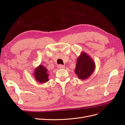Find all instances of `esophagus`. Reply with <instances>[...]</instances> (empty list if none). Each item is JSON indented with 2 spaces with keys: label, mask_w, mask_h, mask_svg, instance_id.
Instances as JSON below:
<instances>
[{
  "label": "esophagus",
  "mask_w": 125,
  "mask_h": 125,
  "mask_svg": "<svg viewBox=\"0 0 125 125\" xmlns=\"http://www.w3.org/2000/svg\"><path fill=\"white\" fill-rule=\"evenodd\" d=\"M57 67L59 69H62V68H65V66L62 65H59L57 66Z\"/></svg>",
  "instance_id": "1"
}]
</instances>
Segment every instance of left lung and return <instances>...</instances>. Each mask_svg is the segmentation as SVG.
Returning <instances> with one entry per match:
<instances>
[{"label": "left lung", "instance_id": "left-lung-1", "mask_svg": "<svg viewBox=\"0 0 125 125\" xmlns=\"http://www.w3.org/2000/svg\"><path fill=\"white\" fill-rule=\"evenodd\" d=\"M95 62L91 57L84 52H81L77 59L74 70L78 78L82 80L88 79L95 70Z\"/></svg>", "mask_w": 125, "mask_h": 125}]
</instances>
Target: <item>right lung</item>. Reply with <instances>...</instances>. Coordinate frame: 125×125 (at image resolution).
<instances>
[{
    "mask_svg": "<svg viewBox=\"0 0 125 125\" xmlns=\"http://www.w3.org/2000/svg\"><path fill=\"white\" fill-rule=\"evenodd\" d=\"M49 72L50 71L43 65L40 64L39 66L35 67V69H34L32 76L34 77L36 81L40 83H44L48 81Z\"/></svg>",
    "mask_w": 125,
    "mask_h": 125,
    "instance_id": "right-lung-1",
    "label": "right lung"
}]
</instances>
